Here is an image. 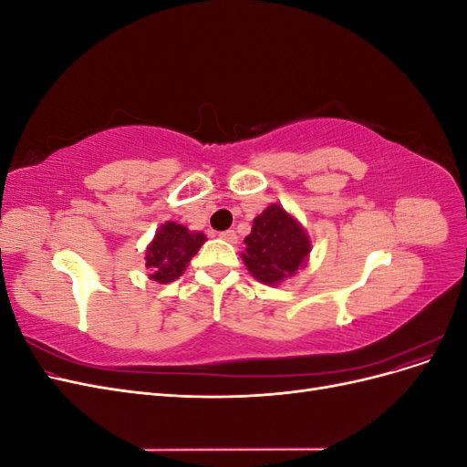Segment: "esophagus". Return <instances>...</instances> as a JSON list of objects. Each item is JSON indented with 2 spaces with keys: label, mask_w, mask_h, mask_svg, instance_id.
Segmentation results:
<instances>
[{
  "label": "esophagus",
  "mask_w": 467,
  "mask_h": 467,
  "mask_svg": "<svg viewBox=\"0 0 467 467\" xmlns=\"http://www.w3.org/2000/svg\"><path fill=\"white\" fill-rule=\"evenodd\" d=\"M220 237L223 239V242H228V244H237V234H235L234 230H225V232H222V234H220Z\"/></svg>",
  "instance_id": "34e87169"
}]
</instances>
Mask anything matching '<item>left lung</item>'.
Here are the masks:
<instances>
[{"label": "left lung", "mask_w": 467, "mask_h": 467, "mask_svg": "<svg viewBox=\"0 0 467 467\" xmlns=\"http://www.w3.org/2000/svg\"><path fill=\"white\" fill-rule=\"evenodd\" d=\"M312 237L282 204L266 206L253 220L242 259L247 271L266 286H278L306 268Z\"/></svg>", "instance_id": "8db88e82"}]
</instances>
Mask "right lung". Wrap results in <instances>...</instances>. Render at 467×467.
<instances>
[{
  "instance_id": "1",
  "label": "right lung",
  "mask_w": 467,
  "mask_h": 467,
  "mask_svg": "<svg viewBox=\"0 0 467 467\" xmlns=\"http://www.w3.org/2000/svg\"><path fill=\"white\" fill-rule=\"evenodd\" d=\"M204 242L206 235L202 232H191L187 225L173 220L161 223L144 255L150 278L160 285L177 280Z\"/></svg>"
}]
</instances>
